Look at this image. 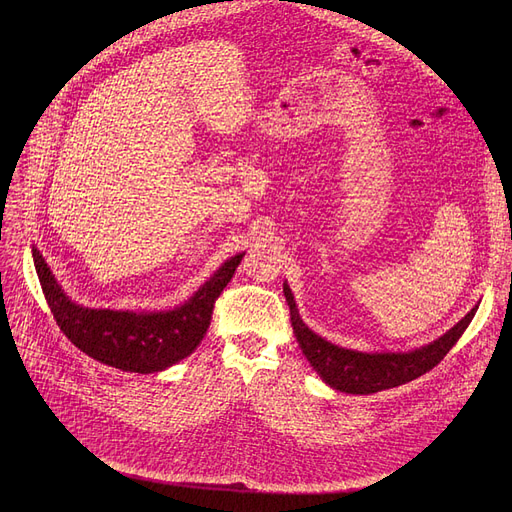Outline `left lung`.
<instances>
[{
  "label": "left lung",
  "mask_w": 512,
  "mask_h": 512,
  "mask_svg": "<svg viewBox=\"0 0 512 512\" xmlns=\"http://www.w3.org/2000/svg\"><path fill=\"white\" fill-rule=\"evenodd\" d=\"M284 297L290 307V321L292 332L297 336L303 355L317 371V375L324 380L330 388L346 394H373L388 388H396L407 382L417 380L425 371L434 369L456 344L471 324V319L477 311V305L459 321L454 324L446 334L429 342L425 346L415 348L407 353H363L353 351V348H344L332 344L330 340L321 338L303 321L297 309L294 294L284 282Z\"/></svg>",
  "instance_id": "1"
}]
</instances>
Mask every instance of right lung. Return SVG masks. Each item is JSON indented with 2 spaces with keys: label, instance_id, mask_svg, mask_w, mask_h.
<instances>
[{
  "label": "right lung",
  "instance_id": "add662e5",
  "mask_svg": "<svg viewBox=\"0 0 512 512\" xmlns=\"http://www.w3.org/2000/svg\"><path fill=\"white\" fill-rule=\"evenodd\" d=\"M245 253L226 259L191 299L166 311L91 309L74 303L33 247L35 270L60 330L85 355L122 371L155 373L186 359L207 334L213 303Z\"/></svg>",
  "mask_w": 512,
  "mask_h": 512
}]
</instances>
